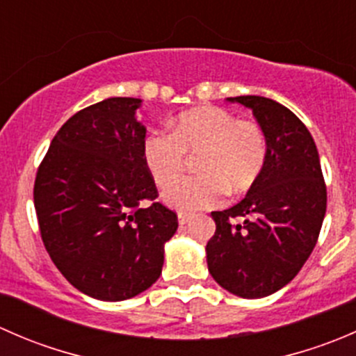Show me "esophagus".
Listing matches in <instances>:
<instances>
[{"label":"esophagus","mask_w":356,"mask_h":356,"mask_svg":"<svg viewBox=\"0 0 356 356\" xmlns=\"http://www.w3.org/2000/svg\"><path fill=\"white\" fill-rule=\"evenodd\" d=\"M191 218H193V215H189V213H179L177 220L181 225H186L188 222H191Z\"/></svg>","instance_id":"esophagus-1"}]
</instances>
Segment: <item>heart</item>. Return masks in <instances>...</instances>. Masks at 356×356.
I'll use <instances>...</instances> for the list:
<instances>
[{
    "instance_id": "heart-1",
    "label": "heart",
    "mask_w": 356,
    "mask_h": 356,
    "mask_svg": "<svg viewBox=\"0 0 356 356\" xmlns=\"http://www.w3.org/2000/svg\"><path fill=\"white\" fill-rule=\"evenodd\" d=\"M186 152H201L198 178L168 186L161 198L181 211H198L222 203L227 188L239 193L260 175L267 139L260 125L238 120L231 111L201 106L179 115L174 132L153 131L143 143V160L156 186L163 188L181 173Z\"/></svg>"
}]
</instances>
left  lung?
Wrapping results in <instances>:
<instances>
[{
  "label": "left lung",
  "mask_w": 356,
  "mask_h": 356,
  "mask_svg": "<svg viewBox=\"0 0 356 356\" xmlns=\"http://www.w3.org/2000/svg\"><path fill=\"white\" fill-rule=\"evenodd\" d=\"M253 111L267 139V158L246 196L211 211L215 234L207 243L208 272L239 298H264L301 270L318 239L327 204L317 146L289 108L264 96H236ZM243 216V225L231 220Z\"/></svg>",
  "instance_id": "left-lung-1"
}]
</instances>
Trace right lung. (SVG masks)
<instances>
[{"label": "right lung", "instance_id": "obj_1", "mask_svg": "<svg viewBox=\"0 0 356 356\" xmlns=\"http://www.w3.org/2000/svg\"><path fill=\"white\" fill-rule=\"evenodd\" d=\"M139 98L77 111L49 145L34 184L41 238L63 277L102 301L138 296L160 277L177 215L156 198L143 160Z\"/></svg>", "mask_w": 356, "mask_h": 356}]
</instances>
